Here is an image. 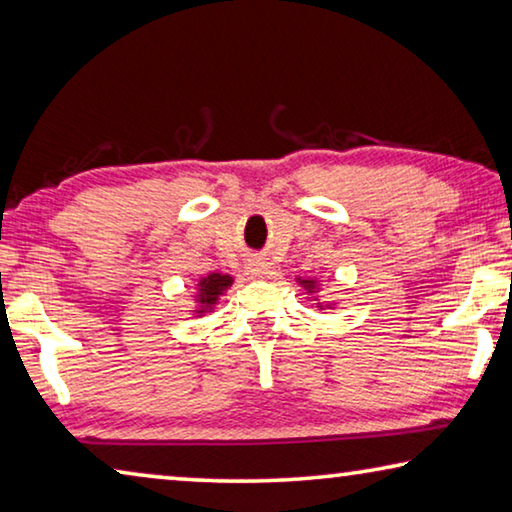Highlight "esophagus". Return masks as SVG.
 <instances>
[{
  "instance_id": "1",
  "label": "esophagus",
  "mask_w": 512,
  "mask_h": 512,
  "mask_svg": "<svg viewBox=\"0 0 512 512\" xmlns=\"http://www.w3.org/2000/svg\"><path fill=\"white\" fill-rule=\"evenodd\" d=\"M268 262H264V259H250V262L246 264V273L253 275V277H264L268 273Z\"/></svg>"
}]
</instances>
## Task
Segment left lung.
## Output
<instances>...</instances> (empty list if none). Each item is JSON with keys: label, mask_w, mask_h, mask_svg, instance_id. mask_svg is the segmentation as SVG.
<instances>
[{"label": "left lung", "mask_w": 512, "mask_h": 512, "mask_svg": "<svg viewBox=\"0 0 512 512\" xmlns=\"http://www.w3.org/2000/svg\"><path fill=\"white\" fill-rule=\"evenodd\" d=\"M300 284L307 289V293H314L316 291V282L314 280H300Z\"/></svg>", "instance_id": "8db88e82"}]
</instances>
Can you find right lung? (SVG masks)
<instances>
[{"label":"right lung","instance_id":"add662e5","mask_svg":"<svg viewBox=\"0 0 512 512\" xmlns=\"http://www.w3.org/2000/svg\"><path fill=\"white\" fill-rule=\"evenodd\" d=\"M230 284H232V277L223 275V273H212V275L203 277V280L198 282V293H196L198 305H201L198 314L212 309V305H216V300H219V296H223V291L228 289Z\"/></svg>","mask_w":512,"mask_h":512}]
</instances>
